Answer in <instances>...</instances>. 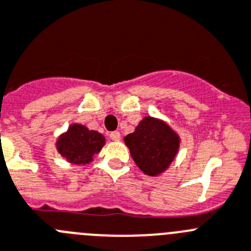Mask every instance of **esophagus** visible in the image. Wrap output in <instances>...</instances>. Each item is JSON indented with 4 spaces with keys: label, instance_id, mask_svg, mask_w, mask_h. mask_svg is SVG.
<instances>
[{
    "label": "esophagus",
    "instance_id": "esophagus-1",
    "mask_svg": "<svg viewBox=\"0 0 251 251\" xmlns=\"http://www.w3.org/2000/svg\"><path fill=\"white\" fill-rule=\"evenodd\" d=\"M121 134L120 131H112L111 134H110V139L114 140V141H117V140H120Z\"/></svg>",
    "mask_w": 251,
    "mask_h": 251
}]
</instances>
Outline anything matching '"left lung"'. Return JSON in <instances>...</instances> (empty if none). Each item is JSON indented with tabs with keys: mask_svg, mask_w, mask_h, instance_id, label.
<instances>
[{
	"mask_svg": "<svg viewBox=\"0 0 251 251\" xmlns=\"http://www.w3.org/2000/svg\"><path fill=\"white\" fill-rule=\"evenodd\" d=\"M125 144L140 170L155 176L174 160L179 149V137L166 124L145 117L135 132L125 137Z\"/></svg>",
	"mask_w": 251,
	"mask_h": 251,
	"instance_id": "left-lung-1",
	"label": "left lung"
}]
</instances>
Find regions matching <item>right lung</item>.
<instances>
[{
    "mask_svg": "<svg viewBox=\"0 0 251 251\" xmlns=\"http://www.w3.org/2000/svg\"><path fill=\"white\" fill-rule=\"evenodd\" d=\"M105 144V137L98 131L87 130L82 125H72L58 139L57 150L72 164H87Z\"/></svg>",
    "mask_w": 251,
    "mask_h": 251,
    "instance_id": "add662e5",
    "label": "right lung"
}]
</instances>
